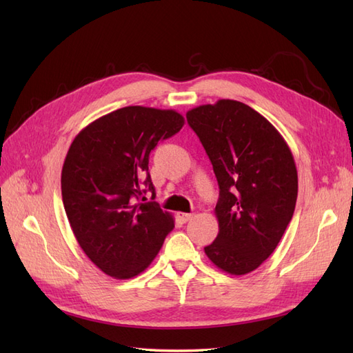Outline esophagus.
<instances>
[{"instance_id":"obj_1","label":"esophagus","mask_w":353,"mask_h":353,"mask_svg":"<svg viewBox=\"0 0 353 353\" xmlns=\"http://www.w3.org/2000/svg\"><path fill=\"white\" fill-rule=\"evenodd\" d=\"M191 218H193V215H191V213H184V212H179L178 213V219L181 222H188Z\"/></svg>"}]
</instances>
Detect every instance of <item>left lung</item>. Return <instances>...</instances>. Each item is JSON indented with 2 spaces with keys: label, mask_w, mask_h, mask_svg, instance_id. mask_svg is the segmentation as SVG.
I'll use <instances>...</instances> for the list:
<instances>
[{
  "label": "left lung",
  "mask_w": 353,
  "mask_h": 353,
  "mask_svg": "<svg viewBox=\"0 0 353 353\" xmlns=\"http://www.w3.org/2000/svg\"><path fill=\"white\" fill-rule=\"evenodd\" d=\"M187 122L205 147L219 185V232L205 253L228 274L252 272L270 258L293 218V154L262 114L236 100L199 105L187 113Z\"/></svg>",
  "instance_id": "8db88e82"
}]
</instances>
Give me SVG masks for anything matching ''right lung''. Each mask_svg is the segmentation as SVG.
Masks as SVG:
<instances>
[{
    "mask_svg": "<svg viewBox=\"0 0 353 353\" xmlns=\"http://www.w3.org/2000/svg\"><path fill=\"white\" fill-rule=\"evenodd\" d=\"M183 125L175 110L128 105L83 128L69 148L61 170L68 219L85 254L113 279L143 272L174 228L153 201L148 157ZM145 192L152 201L141 203Z\"/></svg>",
    "mask_w": 353,
    "mask_h": 353,
    "instance_id": "1",
    "label": "right lung"
}]
</instances>
